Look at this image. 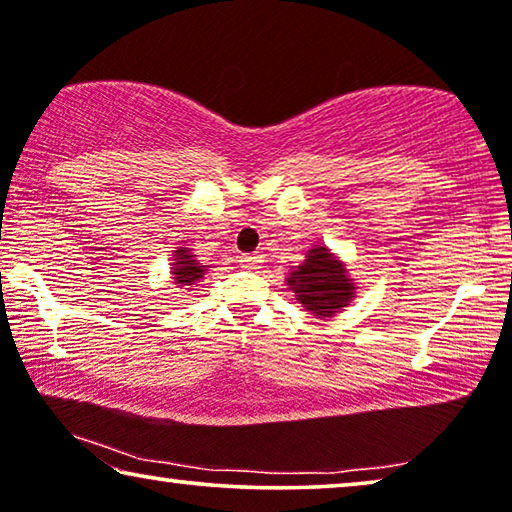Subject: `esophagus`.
I'll use <instances>...</instances> for the list:
<instances>
[{"label":"esophagus","instance_id":"esophagus-1","mask_svg":"<svg viewBox=\"0 0 512 512\" xmlns=\"http://www.w3.org/2000/svg\"><path fill=\"white\" fill-rule=\"evenodd\" d=\"M239 262H241L243 269H257V266L262 264V257H259V255H241Z\"/></svg>","mask_w":512,"mask_h":512}]
</instances>
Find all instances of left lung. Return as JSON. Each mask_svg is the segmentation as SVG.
Wrapping results in <instances>:
<instances>
[{"instance_id":"left-lung-1","label":"left lung","mask_w":512,"mask_h":512,"mask_svg":"<svg viewBox=\"0 0 512 512\" xmlns=\"http://www.w3.org/2000/svg\"><path fill=\"white\" fill-rule=\"evenodd\" d=\"M287 285L306 311L322 318L341 313L355 297V283L348 276V269L325 246L308 250L306 262L290 271Z\"/></svg>"}]
</instances>
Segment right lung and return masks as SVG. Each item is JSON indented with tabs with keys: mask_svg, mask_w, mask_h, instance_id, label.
Instances as JSON below:
<instances>
[{
	"mask_svg": "<svg viewBox=\"0 0 512 512\" xmlns=\"http://www.w3.org/2000/svg\"><path fill=\"white\" fill-rule=\"evenodd\" d=\"M208 269L199 264V259L190 253V248L174 250V264H171V276L181 290H190L197 285Z\"/></svg>",
	"mask_w": 512,
	"mask_h": 512,
	"instance_id": "add662e5",
	"label": "right lung"
}]
</instances>
